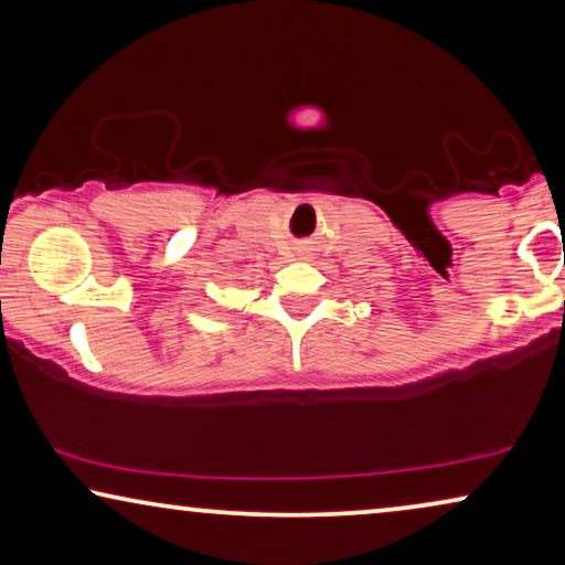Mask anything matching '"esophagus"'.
Wrapping results in <instances>:
<instances>
[{
  "label": "esophagus",
  "mask_w": 565,
  "mask_h": 565,
  "mask_svg": "<svg viewBox=\"0 0 565 565\" xmlns=\"http://www.w3.org/2000/svg\"><path fill=\"white\" fill-rule=\"evenodd\" d=\"M301 253H305V250H301Z\"/></svg>",
  "instance_id": "obj_1"
}]
</instances>
